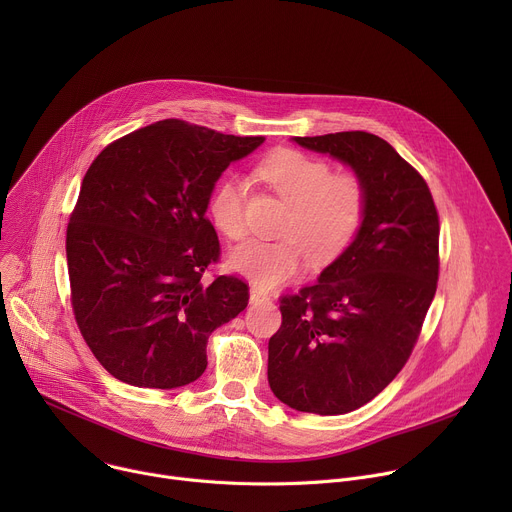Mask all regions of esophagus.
<instances>
[{
  "label": "esophagus",
  "instance_id": "esophagus-1",
  "mask_svg": "<svg viewBox=\"0 0 512 512\" xmlns=\"http://www.w3.org/2000/svg\"><path fill=\"white\" fill-rule=\"evenodd\" d=\"M251 302L257 304V302H269V296L265 294V291L257 289V287H251Z\"/></svg>",
  "mask_w": 512,
  "mask_h": 512
}]
</instances>
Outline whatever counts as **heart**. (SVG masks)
<instances>
[{"label":"heart","instance_id":"heart-1","mask_svg":"<svg viewBox=\"0 0 512 512\" xmlns=\"http://www.w3.org/2000/svg\"><path fill=\"white\" fill-rule=\"evenodd\" d=\"M261 178L289 202L279 241L251 239L229 255L233 271L259 287L294 277L310 259L322 267L338 259L352 243L367 212V184L354 172L332 166L300 150H277L259 164ZM208 216L216 231L231 241L245 237V182L225 176L208 198Z\"/></svg>","mask_w":512,"mask_h":512}]
</instances>
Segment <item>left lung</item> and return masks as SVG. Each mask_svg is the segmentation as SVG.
Segmentation results:
<instances>
[{
	"mask_svg": "<svg viewBox=\"0 0 512 512\" xmlns=\"http://www.w3.org/2000/svg\"><path fill=\"white\" fill-rule=\"evenodd\" d=\"M296 141L348 164L369 202L350 247L316 283L279 298L267 379L289 407L340 415L375 399L409 360L440 277V216L423 176L379 135Z\"/></svg>",
	"mask_w": 512,
	"mask_h": 512,
	"instance_id": "1",
	"label": "left lung"
}]
</instances>
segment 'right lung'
Instances as JSON below:
<instances>
[{
    "label": "right lung",
    "mask_w": 512,
    "mask_h": 512,
    "mask_svg": "<svg viewBox=\"0 0 512 512\" xmlns=\"http://www.w3.org/2000/svg\"><path fill=\"white\" fill-rule=\"evenodd\" d=\"M265 137L164 119L93 160L66 227L70 304L103 369L150 389H176L206 369V342L249 304L206 218L214 182Z\"/></svg>",
    "instance_id": "1"
}]
</instances>
